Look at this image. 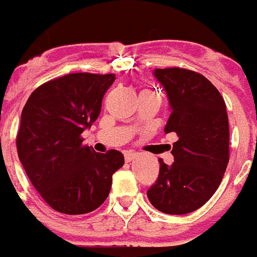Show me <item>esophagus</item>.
<instances>
[{"mask_svg": "<svg viewBox=\"0 0 257 257\" xmlns=\"http://www.w3.org/2000/svg\"><path fill=\"white\" fill-rule=\"evenodd\" d=\"M136 157H138V153H126L125 154V161L126 162H132Z\"/></svg>", "mask_w": 257, "mask_h": 257, "instance_id": "esophagus-1", "label": "esophagus"}]
</instances>
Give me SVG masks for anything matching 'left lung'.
<instances>
[{
	"instance_id": "left-lung-1",
	"label": "left lung",
	"mask_w": 257,
	"mask_h": 257,
	"mask_svg": "<svg viewBox=\"0 0 257 257\" xmlns=\"http://www.w3.org/2000/svg\"><path fill=\"white\" fill-rule=\"evenodd\" d=\"M166 91L172 114L165 132H174V162L159 159V174L147 191L157 210L182 215L204 206L229 163V119L225 100L204 76L182 68L153 72Z\"/></svg>"
}]
</instances>
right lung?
Segmentation results:
<instances>
[{
  "label": "right lung",
  "instance_id": "add662e5",
  "mask_svg": "<svg viewBox=\"0 0 257 257\" xmlns=\"http://www.w3.org/2000/svg\"><path fill=\"white\" fill-rule=\"evenodd\" d=\"M115 75L70 73L34 91L22 111L16 146L34 188L53 210L80 215L102 206L123 165L117 150L95 153L81 134L98 118Z\"/></svg>",
  "mask_w": 257,
  "mask_h": 257
}]
</instances>
